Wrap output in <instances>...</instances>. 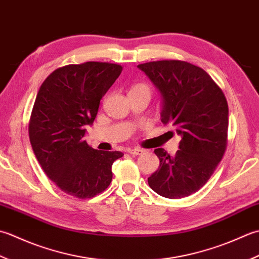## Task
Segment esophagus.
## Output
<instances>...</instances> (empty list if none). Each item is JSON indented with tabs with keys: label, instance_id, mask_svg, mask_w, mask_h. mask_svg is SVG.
I'll return each mask as SVG.
<instances>
[{
	"label": "esophagus",
	"instance_id": "obj_1",
	"mask_svg": "<svg viewBox=\"0 0 259 259\" xmlns=\"http://www.w3.org/2000/svg\"><path fill=\"white\" fill-rule=\"evenodd\" d=\"M126 152L130 153V154H133V155H140L142 153H144V150L142 149H127Z\"/></svg>",
	"mask_w": 259,
	"mask_h": 259
}]
</instances>
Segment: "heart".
Instances as JSON below:
<instances>
[{
    "label": "heart",
    "instance_id": "obj_1",
    "mask_svg": "<svg viewBox=\"0 0 259 259\" xmlns=\"http://www.w3.org/2000/svg\"><path fill=\"white\" fill-rule=\"evenodd\" d=\"M139 89H149L145 85H143V83H137V85H134L133 87L131 88L130 92H133V91H139Z\"/></svg>",
    "mask_w": 259,
    "mask_h": 259
}]
</instances>
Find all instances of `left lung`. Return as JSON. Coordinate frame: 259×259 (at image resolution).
Returning a JSON list of instances; mask_svg holds the SVG:
<instances>
[{
  "label": "left lung",
  "instance_id": "1",
  "mask_svg": "<svg viewBox=\"0 0 259 259\" xmlns=\"http://www.w3.org/2000/svg\"><path fill=\"white\" fill-rule=\"evenodd\" d=\"M161 95V120L181 136L174 155L154 153L159 168L147 179L153 191L168 199L197 192L224 156L228 132V104L223 91L202 68L180 60L137 66Z\"/></svg>",
  "mask_w": 259,
  "mask_h": 259
}]
</instances>
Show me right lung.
<instances>
[{
    "label": "right lung",
    "mask_w": 259,
    "mask_h": 259,
    "mask_svg": "<svg viewBox=\"0 0 259 259\" xmlns=\"http://www.w3.org/2000/svg\"><path fill=\"white\" fill-rule=\"evenodd\" d=\"M122 66L89 61L58 68L42 83L29 124L31 146L42 170L69 196L93 198L112 182L119 151L92 149L85 141L100 99L122 72Z\"/></svg>",
    "instance_id": "right-lung-1"
}]
</instances>
